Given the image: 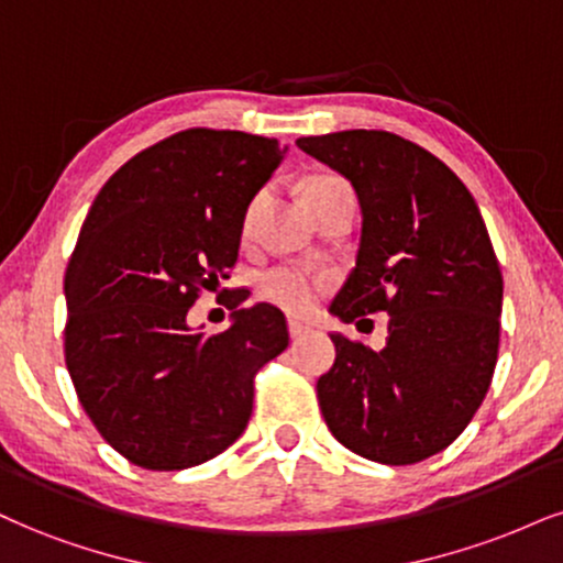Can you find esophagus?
I'll list each match as a JSON object with an SVG mask.
<instances>
[{
  "mask_svg": "<svg viewBox=\"0 0 563 563\" xmlns=\"http://www.w3.org/2000/svg\"><path fill=\"white\" fill-rule=\"evenodd\" d=\"M305 334H310V325L302 321H289V336L292 339H302Z\"/></svg>",
  "mask_w": 563,
  "mask_h": 563,
  "instance_id": "obj_1",
  "label": "esophagus"
}]
</instances>
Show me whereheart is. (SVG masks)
Segmentation results:
<instances>
[{
  "label": "heart",
  "instance_id": "b5f03b06",
  "mask_svg": "<svg viewBox=\"0 0 563 563\" xmlns=\"http://www.w3.org/2000/svg\"><path fill=\"white\" fill-rule=\"evenodd\" d=\"M331 183H339V179L334 177L308 179L302 187V196H308V192H313L318 187H325ZM255 206L258 203H253L250 213L255 211ZM325 287H329V282H325L323 276L310 274V271L295 268V266L271 268L266 274H261L258 279V292L263 300L279 305V308L287 310V313H308V310L316 305L318 295H321Z\"/></svg>",
  "mask_w": 563,
  "mask_h": 563
}]
</instances>
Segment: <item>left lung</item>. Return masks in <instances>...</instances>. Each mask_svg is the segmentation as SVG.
Returning a JSON list of instances; mask_svg holds the SVG:
<instances>
[{
    "label": "left lung",
    "mask_w": 563,
    "mask_h": 563,
    "mask_svg": "<svg viewBox=\"0 0 563 563\" xmlns=\"http://www.w3.org/2000/svg\"><path fill=\"white\" fill-rule=\"evenodd\" d=\"M355 187L357 263L329 313H386L384 350L331 334L318 405L339 443L380 464L439 454L467 428L498 357L504 279L475 198L441 158L384 130L297 137Z\"/></svg>",
    "instance_id": "obj_1"
}]
</instances>
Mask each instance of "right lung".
<instances>
[{"label":"right lung","mask_w":563,"mask_h":563,"mask_svg":"<svg viewBox=\"0 0 563 563\" xmlns=\"http://www.w3.org/2000/svg\"><path fill=\"white\" fill-rule=\"evenodd\" d=\"M287 148L240 130H185L109 177L65 274V363L96 430L145 470L203 464L240 439L253 378L289 344L258 302L221 334L187 310L227 279L250 200Z\"/></svg>","instance_id":"right-lung-1"}]
</instances>
